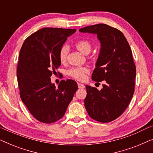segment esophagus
Instances as JSON below:
<instances>
[{
	"label": "esophagus",
	"instance_id": "34e87169",
	"mask_svg": "<svg viewBox=\"0 0 153 153\" xmlns=\"http://www.w3.org/2000/svg\"><path fill=\"white\" fill-rule=\"evenodd\" d=\"M78 87H79V88H84L85 85H83V84H82V83H78Z\"/></svg>",
	"mask_w": 153,
	"mask_h": 153
}]
</instances>
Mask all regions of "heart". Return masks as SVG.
<instances>
[{
    "label": "heart",
    "instance_id": "1",
    "mask_svg": "<svg viewBox=\"0 0 153 153\" xmlns=\"http://www.w3.org/2000/svg\"><path fill=\"white\" fill-rule=\"evenodd\" d=\"M75 46H76V49L83 54L89 53L91 50V43L85 39L78 41ZM68 53V47L67 46L62 47L59 52V59L60 62H63L65 61ZM88 72L89 70L87 67H76V68H72L70 70H69L68 71V74L69 76L76 79V80L83 81L85 77V74Z\"/></svg>",
    "mask_w": 153,
    "mask_h": 153
}]
</instances>
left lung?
Here are the masks:
<instances>
[{
    "mask_svg": "<svg viewBox=\"0 0 153 153\" xmlns=\"http://www.w3.org/2000/svg\"><path fill=\"white\" fill-rule=\"evenodd\" d=\"M79 32L97 35L101 47L92 79L105 81L100 91L85 85V109L94 120L111 122L125 111L134 92L136 66L131 50L123 33L106 24L86 26Z\"/></svg>",
    "mask_w": 153,
    "mask_h": 153,
    "instance_id": "obj_1",
    "label": "left lung"
}]
</instances>
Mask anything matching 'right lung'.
Masks as SVG:
<instances>
[{
  "label": "right lung",
  "instance_id": "add662e5",
  "mask_svg": "<svg viewBox=\"0 0 153 153\" xmlns=\"http://www.w3.org/2000/svg\"><path fill=\"white\" fill-rule=\"evenodd\" d=\"M76 29L44 28L30 35L19 53L17 75L20 97L37 120L52 123L60 120L78 89L76 81L52 83V72L60 66L59 52Z\"/></svg>",
  "mask_w": 153,
  "mask_h": 153
}]
</instances>
